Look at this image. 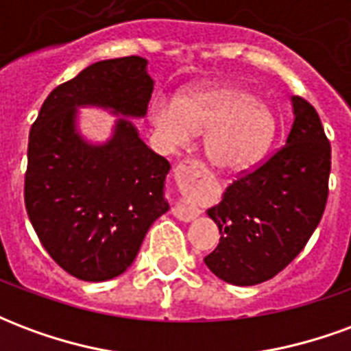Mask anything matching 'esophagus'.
<instances>
[{"instance_id":"obj_1","label":"esophagus","mask_w":351,"mask_h":351,"mask_svg":"<svg viewBox=\"0 0 351 351\" xmlns=\"http://www.w3.org/2000/svg\"><path fill=\"white\" fill-rule=\"evenodd\" d=\"M184 173H195V175H201V173H203V165L195 160H186L175 169L176 176L184 175ZM173 214H175V218H178L180 221H191L199 216V208L197 206L188 205V203H176V205L173 206Z\"/></svg>"}]
</instances>
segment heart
Listing matches in <instances>:
<instances>
[{"instance_id": "obj_1", "label": "heart", "mask_w": 351, "mask_h": 351, "mask_svg": "<svg viewBox=\"0 0 351 351\" xmlns=\"http://www.w3.org/2000/svg\"><path fill=\"white\" fill-rule=\"evenodd\" d=\"M148 116L161 143L176 150L205 131L203 148L220 171H241L258 163L276 137V116L250 90L213 84L178 101L158 97Z\"/></svg>"}]
</instances>
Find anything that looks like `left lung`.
<instances>
[{
	"label": "left lung",
	"instance_id": "obj_1",
	"mask_svg": "<svg viewBox=\"0 0 351 351\" xmlns=\"http://www.w3.org/2000/svg\"><path fill=\"white\" fill-rule=\"evenodd\" d=\"M293 125L286 146L229 184L208 208L220 244L206 267L228 284L256 286L291 263L322 220L329 193L331 145L316 108L291 97Z\"/></svg>",
	"mask_w": 351,
	"mask_h": 351
}]
</instances>
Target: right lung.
<instances>
[{"label": "right lung", "instance_id": "obj_1", "mask_svg": "<svg viewBox=\"0 0 351 351\" xmlns=\"http://www.w3.org/2000/svg\"><path fill=\"white\" fill-rule=\"evenodd\" d=\"M145 58L103 60L54 88L29 131L24 201L39 241L64 271L86 282L120 276L146 231L169 210L171 165L138 137L154 80ZM122 115L105 143L78 131V108Z\"/></svg>", "mask_w": 351, "mask_h": 351}]
</instances>
